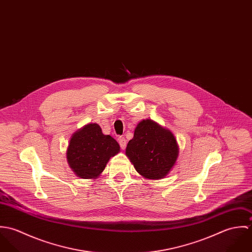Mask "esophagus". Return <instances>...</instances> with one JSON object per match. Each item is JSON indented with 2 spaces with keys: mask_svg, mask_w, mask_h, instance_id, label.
I'll return each instance as SVG.
<instances>
[{
  "mask_svg": "<svg viewBox=\"0 0 252 252\" xmlns=\"http://www.w3.org/2000/svg\"><path fill=\"white\" fill-rule=\"evenodd\" d=\"M118 142H119V144H120V146H121L122 149H125V148H126L127 142H126V140H125L124 137H120V138L118 139Z\"/></svg>",
  "mask_w": 252,
  "mask_h": 252,
  "instance_id": "34e87169",
  "label": "esophagus"
}]
</instances>
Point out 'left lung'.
<instances>
[{
	"label": "left lung",
	"mask_w": 252,
	"mask_h": 252,
	"mask_svg": "<svg viewBox=\"0 0 252 252\" xmlns=\"http://www.w3.org/2000/svg\"><path fill=\"white\" fill-rule=\"evenodd\" d=\"M126 156L144 179H164L177 163L180 146L171 130L151 119L138 123Z\"/></svg>",
	"instance_id": "obj_1"
}]
</instances>
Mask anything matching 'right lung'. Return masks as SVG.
Masks as SVG:
<instances>
[{"label": "right lung", "mask_w": 252, "mask_h": 252, "mask_svg": "<svg viewBox=\"0 0 252 252\" xmlns=\"http://www.w3.org/2000/svg\"><path fill=\"white\" fill-rule=\"evenodd\" d=\"M119 151L118 143L109 135H104L100 125L89 123L72 134L66 156L76 177L95 180L103 173L109 159Z\"/></svg>", "instance_id": "add662e5"}]
</instances>
